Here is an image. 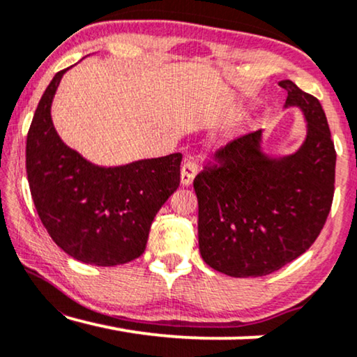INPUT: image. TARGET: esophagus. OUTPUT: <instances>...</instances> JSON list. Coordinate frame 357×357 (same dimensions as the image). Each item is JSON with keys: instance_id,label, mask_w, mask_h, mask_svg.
I'll return each instance as SVG.
<instances>
[{"instance_id": "esophagus-1", "label": "esophagus", "mask_w": 357, "mask_h": 357, "mask_svg": "<svg viewBox=\"0 0 357 357\" xmlns=\"http://www.w3.org/2000/svg\"><path fill=\"white\" fill-rule=\"evenodd\" d=\"M197 170H198V164L195 159H187L182 165V170H180V180H182V185L185 187H188V185H192L195 175H197Z\"/></svg>"}]
</instances>
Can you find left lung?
I'll use <instances>...</instances> for the list:
<instances>
[{"label":"left lung","instance_id":"8db88e82","mask_svg":"<svg viewBox=\"0 0 357 357\" xmlns=\"http://www.w3.org/2000/svg\"><path fill=\"white\" fill-rule=\"evenodd\" d=\"M284 107L307 121L294 154L261 151L263 131L243 135L216 153L193 180L198 198L199 253L213 270L234 278L265 276L301 257L328 218L335 193L336 151L319 99L294 82Z\"/></svg>","mask_w":357,"mask_h":357}]
</instances>
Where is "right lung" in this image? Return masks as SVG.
Instances as JSON below:
<instances>
[{
    "instance_id": "add662e5",
    "label": "right lung",
    "mask_w": 357,
    "mask_h": 357,
    "mask_svg": "<svg viewBox=\"0 0 357 357\" xmlns=\"http://www.w3.org/2000/svg\"><path fill=\"white\" fill-rule=\"evenodd\" d=\"M66 70L38 102L27 133L26 169L43 227L68 255L96 266L123 265L144 252L151 224L180 185L182 154L100 167L63 143L52 102Z\"/></svg>"
}]
</instances>
